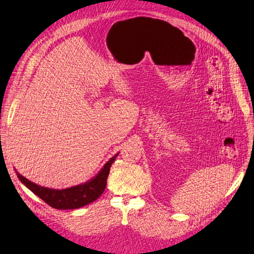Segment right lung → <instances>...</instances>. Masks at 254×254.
Returning <instances> with one entry per match:
<instances>
[{
    "mask_svg": "<svg viewBox=\"0 0 254 254\" xmlns=\"http://www.w3.org/2000/svg\"><path fill=\"white\" fill-rule=\"evenodd\" d=\"M117 156L118 154L112 157L93 179L83 184L69 187V189L64 190H53L48 189V187L40 186L26 179L25 177L17 172L16 175L27 189H29L33 193L40 196L44 202L50 205L51 207L55 209H76L99 198V195L106 189L111 165L115 161Z\"/></svg>",
    "mask_w": 254,
    "mask_h": 254,
    "instance_id": "1",
    "label": "right lung"
}]
</instances>
